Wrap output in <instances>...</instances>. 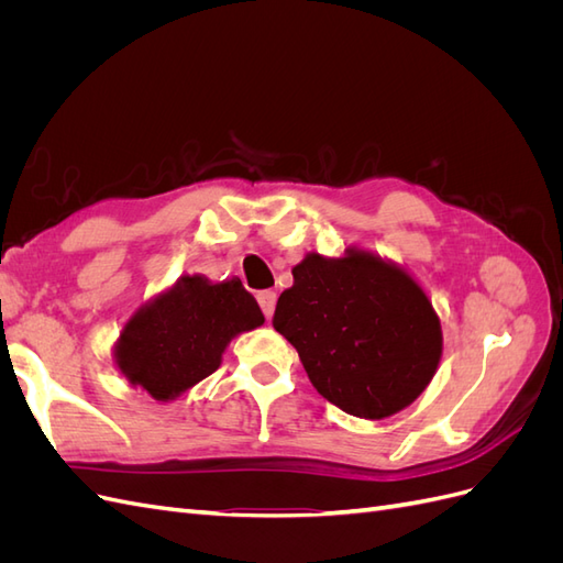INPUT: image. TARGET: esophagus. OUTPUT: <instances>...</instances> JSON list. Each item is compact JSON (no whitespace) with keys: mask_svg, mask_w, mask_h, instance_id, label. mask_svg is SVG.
I'll list each match as a JSON object with an SVG mask.
<instances>
[{"mask_svg":"<svg viewBox=\"0 0 563 563\" xmlns=\"http://www.w3.org/2000/svg\"><path fill=\"white\" fill-rule=\"evenodd\" d=\"M258 305H261V310H263L265 319H269L272 314H275L277 294H275V291H261V294H258Z\"/></svg>","mask_w":563,"mask_h":563,"instance_id":"obj_1","label":"esophagus"}]
</instances>
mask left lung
<instances>
[{
  "instance_id": "8db88e82",
  "label": "left lung",
  "mask_w": 563,
  "mask_h": 563,
  "mask_svg": "<svg viewBox=\"0 0 563 563\" xmlns=\"http://www.w3.org/2000/svg\"><path fill=\"white\" fill-rule=\"evenodd\" d=\"M272 327L298 350L323 399L366 420L413 404L441 360L430 298L404 267L362 249L305 255Z\"/></svg>"
}]
</instances>
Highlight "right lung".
Here are the masks:
<instances>
[{
  "mask_svg": "<svg viewBox=\"0 0 563 563\" xmlns=\"http://www.w3.org/2000/svg\"><path fill=\"white\" fill-rule=\"evenodd\" d=\"M265 321L240 279L180 277L139 308L114 345L117 368L157 401L183 395L220 366L234 335Z\"/></svg>",
  "mask_w": 563,
  "mask_h": 563,
  "instance_id": "1",
  "label": "right lung"
}]
</instances>
